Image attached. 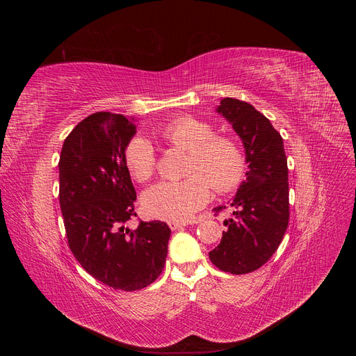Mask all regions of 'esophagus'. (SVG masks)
<instances>
[{"label":"esophagus","instance_id":"1","mask_svg":"<svg viewBox=\"0 0 356 356\" xmlns=\"http://www.w3.org/2000/svg\"><path fill=\"white\" fill-rule=\"evenodd\" d=\"M169 227L170 230H181L186 227V222H179V221H170L169 222Z\"/></svg>","mask_w":356,"mask_h":356}]
</instances>
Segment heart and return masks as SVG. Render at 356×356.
Instances as JSON below:
<instances>
[{
	"label": "heart",
	"instance_id": "obj_1",
	"mask_svg": "<svg viewBox=\"0 0 356 356\" xmlns=\"http://www.w3.org/2000/svg\"><path fill=\"white\" fill-rule=\"evenodd\" d=\"M160 136L172 147L187 149V179L161 181L143 196L145 211L165 221H186L209 200V184L217 193H229L241 184L245 175V156L232 138L215 136L209 122L182 115L169 122ZM124 166L135 181L145 182L156 170L152 143L135 136L123 153Z\"/></svg>",
	"mask_w": 356,
	"mask_h": 356
}]
</instances>
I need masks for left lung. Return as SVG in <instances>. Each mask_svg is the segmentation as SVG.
Here are the masks:
<instances>
[{
    "label": "left lung",
    "mask_w": 356,
    "mask_h": 356,
    "mask_svg": "<svg viewBox=\"0 0 356 356\" xmlns=\"http://www.w3.org/2000/svg\"><path fill=\"white\" fill-rule=\"evenodd\" d=\"M242 139L246 179L230 202L220 245L209 252L212 264L232 275L251 273L268 261L281 245L289 220L288 166L282 136L251 104L224 98L217 106ZM227 207L215 208L222 211Z\"/></svg>",
    "instance_id": "8db88e82"
}]
</instances>
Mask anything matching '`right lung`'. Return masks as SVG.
<instances>
[{"instance_id": "1", "label": "right lung", "mask_w": 356, "mask_h": 356, "mask_svg": "<svg viewBox=\"0 0 356 356\" xmlns=\"http://www.w3.org/2000/svg\"><path fill=\"white\" fill-rule=\"evenodd\" d=\"M136 134L134 118L95 113L67 136L59 159V203L70 250L83 268L114 289L136 291L153 284L165 267L170 229L139 222L136 193L123 153Z\"/></svg>"}]
</instances>
